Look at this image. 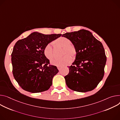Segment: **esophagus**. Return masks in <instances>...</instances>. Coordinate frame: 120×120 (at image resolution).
Listing matches in <instances>:
<instances>
[{"instance_id":"1","label":"esophagus","mask_w":120,"mask_h":120,"mask_svg":"<svg viewBox=\"0 0 120 120\" xmlns=\"http://www.w3.org/2000/svg\"><path fill=\"white\" fill-rule=\"evenodd\" d=\"M57 68H58V69L59 70H60L61 69V67H57Z\"/></svg>"}]
</instances>
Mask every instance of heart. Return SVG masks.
Here are the masks:
<instances>
[{
  "instance_id": "obj_1",
  "label": "heart",
  "mask_w": 120,
  "mask_h": 120,
  "mask_svg": "<svg viewBox=\"0 0 120 120\" xmlns=\"http://www.w3.org/2000/svg\"><path fill=\"white\" fill-rule=\"evenodd\" d=\"M71 43L70 40L64 37H59L53 42L55 45L64 48V55L69 54L73 58H75L77 54V49L75 46ZM43 53L48 60H52L54 57L53 49L51 44H47L45 46L43 49ZM72 62V58L67 54L62 58L53 59L51 61V64L57 67H63L70 64Z\"/></svg>"
}]
</instances>
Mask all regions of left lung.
<instances>
[{
	"mask_svg": "<svg viewBox=\"0 0 120 120\" xmlns=\"http://www.w3.org/2000/svg\"><path fill=\"white\" fill-rule=\"evenodd\" d=\"M62 37L70 40L77 51L75 61L68 67L69 73L64 77L67 86L78 92L93 90L104 75L107 58L102 43L83 29L67 32Z\"/></svg>",
	"mask_w": 120,
	"mask_h": 120,
	"instance_id": "left-lung-1",
	"label": "left lung"
}]
</instances>
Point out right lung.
I'll return each instance as SVG.
<instances>
[{"instance_id":"1","label":"right lung","mask_w":120,"mask_h":120,"mask_svg":"<svg viewBox=\"0 0 120 120\" xmlns=\"http://www.w3.org/2000/svg\"><path fill=\"white\" fill-rule=\"evenodd\" d=\"M61 34L45 35L34 32L17 41L11 53L14 78L23 90L31 93L47 90L58 70L50 64L43 53L45 46Z\"/></svg>"}]
</instances>
